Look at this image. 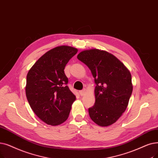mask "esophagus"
Returning a JSON list of instances; mask_svg holds the SVG:
<instances>
[{
  "label": "esophagus",
  "instance_id": "obj_1",
  "mask_svg": "<svg viewBox=\"0 0 158 158\" xmlns=\"http://www.w3.org/2000/svg\"><path fill=\"white\" fill-rule=\"evenodd\" d=\"M86 89H83V90H81V91L79 92V94H80V95H81V96L85 95L86 94Z\"/></svg>",
  "mask_w": 158,
  "mask_h": 158
}]
</instances>
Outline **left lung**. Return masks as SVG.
Returning a JSON list of instances; mask_svg holds the SVG:
<instances>
[{"mask_svg": "<svg viewBox=\"0 0 158 158\" xmlns=\"http://www.w3.org/2000/svg\"><path fill=\"white\" fill-rule=\"evenodd\" d=\"M77 59L90 70L96 85L91 119L101 127L114 124L127 108L133 86L130 71L112 54L98 49L82 51Z\"/></svg>", "mask_w": 158, "mask_h": 158, "instance_id": "left-lung-1", "label": "left lung"}]
</instances>
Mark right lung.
<instances>
[{"instance_id": "add662e5", "label": "right lung", "mask_w": 158, "mask_h": 158, "mask_svg": "<svg viewBox=\"0 0 158 158\" xmlns=\"http://www.w3.org/2000/svg\"><path fill=\"white\" fill-rule=\"evenodd\" d=\"M77 52L69 46L54 48L41 56L27 74V99L33 112L48 125L64 123L76 99L67 86L64 70Z\"/></svg>"}]
</instances>
